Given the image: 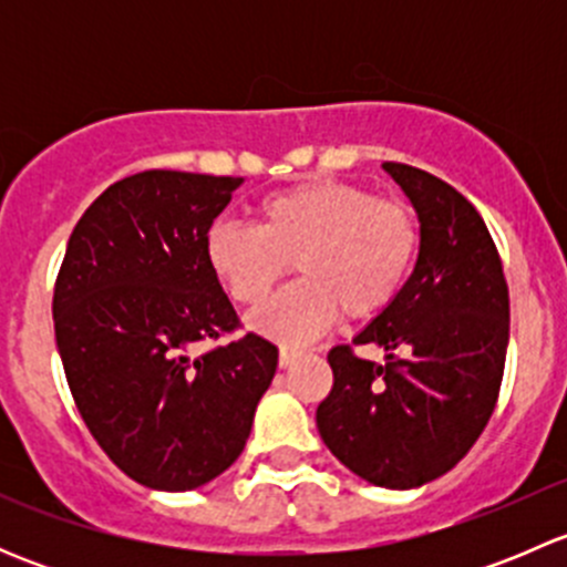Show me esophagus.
<instances>
[{
	"label": "esophagus",
	"mask_w": 567,
	"mask_h": 567,
	"mask_svg": "<svg viewBox=\"0 0 567 567\" xmlns=\"http://www.w3.org/2000/svg\"><path fill=\"white\" fill-rule=\"evenodd\" d=\"M296 359H301V351H293V348H282V351H279V368H282V370L290 368Z\"/></svg>",
	"instance_id": "esophagus-1"
}]
</instances>
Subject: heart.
<instances>
[{"label":"heart","mask_w":567,"mask_h":567,"mask_svg":"<svg viewBox=\"0 0 567 567\" xmlns=\"http://www.w3.org/2000/svg\"><path fill=\"white\" fill-rule=\"evenodd\" d=\"M420 251V221L400 199L375 197L348 181H305L266 194L255 227L219 221L205 238V257L225 293L260 307L290 271L285 288L249 320L257 334L305 346L348 318H373L398 299Z\"/></svg>","instance_id":"b5f03b06"}]
</instances>
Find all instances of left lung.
<instances>
[{"label": "left lung", "instance_id": "8db88e82", "mask_svg": "<svg viewBox=\"0 0 567 567\" xmlns=\"http://www.w3.org/2000/svg\"><path fill=\"white\" fill-rule=\"evenodd\" d=\"M420 219V255L403 290L353 346L329 351L334 386L318 405L326 447L381 488H420L472 450L494 414L511 334L499 251L472 203L442 177L386 162ZM400 350L403 358H394Z\"/></svg>", "mask_w": 567, "mask_h": 567}]
</instances>
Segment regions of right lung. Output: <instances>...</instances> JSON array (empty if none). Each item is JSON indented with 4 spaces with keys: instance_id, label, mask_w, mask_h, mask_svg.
Listing matches in <instances>:
<instances>
[{
    "instance_id": "obj_1",
    "label": "right lung",
    "mask_w": 567,
    "mask_h": 567,
    "mask_svg": "<svg viewBox=\"0 0 567 567\" xmlns=\"http://www.w3.org/2000/svg\"><path fill=\"white\" fill-rule=\"evenodd\" d=\"M244 177L147 169L112 183L76 221L54 285V334L84 425L131 480L192 491L247 444L277 373L260 334L216 346L238 316L205 238Z\"/></svg>"
}]
</instances>
